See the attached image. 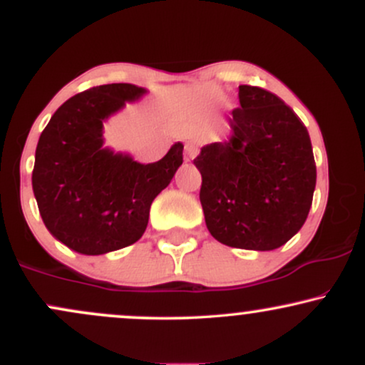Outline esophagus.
Returning <instances> with one entry per match:
<instances>
[{
	"label": "esophagus",
	"mask_w": 365,
	"mask_h": 365,
	"mask_svg": "<svg viewBox=\"0 0 365 365\" xmlns=\"http://www.w3.org/2000/svg\"><path fill=\"white\" fill-rule=\"evenodd\" d=\"M197 154H199V148H197L194 142H187V144H185V158H187V161L194 159Z\"/></svg>",
	"instance_id": "34e87169"
}]
</instances>
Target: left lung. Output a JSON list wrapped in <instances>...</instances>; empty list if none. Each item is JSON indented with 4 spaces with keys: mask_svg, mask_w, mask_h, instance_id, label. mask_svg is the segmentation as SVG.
<instances>
[{
    "mask_svg": "<svg viewBox=\"0 0 365 365\" xmlns=\"http://www.w3.org/2000/svg\"><path fill=\"white\" fill-rule=\"evenodd\" d=\"M232 135L204 145L194 165L202 175L200 204L221 244L274 250L302 228L316 188L307 128L278 96L238 87Z\"/></svg>",
    "mask_w": 365,
    "mask_h": 365,
    "instance_id": "left-lung-1",
    "label": "left lung"
}]
</instances>
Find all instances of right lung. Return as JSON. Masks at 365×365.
Instances as JSON below:
<instances>
[{
  "instance_id": "obj_1",
  "label": "right lung",
  "mask_w": 365,
  "mask_h": 365,
  "mask_svg": "<svg viewBox=\"0 0 365 365\" xmlns=\"http://www.w3.org/2000/svg\"><path fill=\"white\" fill-rule=\"evenodd\" d=\"M145 92L133 83L92 87L63 103L41 133L32 171L37 207L49 233L75 252L135 244L150 204L182 166V142L149 165L104 148V121Z\"/></svg>"
}]
</instances>
